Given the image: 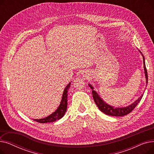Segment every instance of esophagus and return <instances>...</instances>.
<instances>
[{"mask_svg": "<svg viewBox=\"0 0 154 154\" xmlns=\"http://www.w3.org/2000/svg\"><path fill=\"white\" fill-rule=\"evenodd\" d=\"M82 75L83 77H84L85 79H87L88 77H89L90 74L88 71H83L82 73Z\"/></svg>", "mask_w": 154, "mask_h": 154, "instance_id": "esophagus-1", "label": "esophagus"}]
</instances>
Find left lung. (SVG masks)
I'll return each mask as SVG.
<instances>
[{"label": "left lung", "mask_w": 154, "mask_h": 154, "mask_svg": "<svg viewBox=\"0 0 154 154\" xmlns=\"http://www.w3.org/2000/svg\"><path fill=\"white\" fill-rule=\"evenodd\" d=\"M140 53L143 57V69H144V73H145V79H146V85H147L148 83V75H147V71L146 67H145V58L142 54V52L139 51ZM88 86L91 87L92 89V96H93V99L94 100L95 103H96L97 106L99 110L104 113L105 114L108 115V116H116V117H121V116H124L127 115L129 113H131L133 109L137 106V104L139 103L140 100L142 99L143 94L138 98V99H137L134 102H133L132 104H131L130 106H126L124 107H114L113 106H110V105L107 104L106 102H105L99 95L97 94L95 91H94V87L92 85L90 84H88Z\"/></svg>", "instance_id": "left-lung-1"}]
</instances>
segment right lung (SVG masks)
I'll return each mask as SVG.
<instances>
[{"label": "right lung", "mask_w": 154, "mask_h": 154, "mask_svg": "<svg viewBox=\"0 0 154 154\" xmlns=\"http://www.w3.org/2000/svg\"><path fill=\"white\" fill-rule=\"evenodd\" d=\"M70 82L66 87L65 89L63 91L62 97V100L60 102V103L58 108L56 109V110L53 112L52 114L50 116H47V117H45L44 119H34V120L36 121V122L38 123H47V122H53L56 121L57 120H59L63 116L65 115V113H66L67 110V95H68V91L70 86Z\"/></svg>", "instance_id": "add662e5"}]
</instances>
